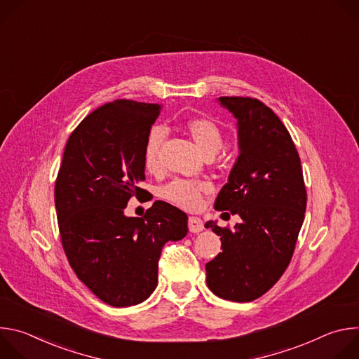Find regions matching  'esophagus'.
I'll return each mask as SVG.
<instances>
[{"label":"esophagus","mask_w":359,"mask_h":359,"mask_svg":"<svg viewBox=\"0 0 359 359\" xmlns=\"http://www.w3.org/2000/svg\"><path fill=\"white\" fill-rule=\"evenodd\" d=\"M187 224H189V230H190L191 233H200V231L204 229V224H203L201 219H198V217H194V216L189 217V222H187Z\"/></svg>","instance_id":"obj_1"}]
</instances>
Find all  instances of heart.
Instances as JSON below:
<instances>
[{"instance_id": "obj_1", "label": "heart", "mask_w": 359, "mask_h": 359, "mask_svg": "<svg viewBox=\"0 0 359 359\" xmlns=\"http://www.w3.org/2000/svg\"><path fill=\"white\" fill-rule=\"evenodd\" d=\"M186 132L191 136L204 156H215L223 146V132L220 126L209 118H190L184 122ZM165 139V130L159 126L151 128L143 142L142 161L149 173H155L161 168V147ZM209 190L208 184L198 180L176 179L163 187L162 196L175 206L194 212L201 206L203 194Z\"/></svg>"}]
</instances>
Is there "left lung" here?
Segmentation results:
<instances>
[{"mask_svg":"<svg viewBox=\"0 0 359 359\" xmlns=\"http://www.w3.org/2000/svg\"><path fill=\"white\" fill-rule=\"evenodd\" d=\"M219 100L237 119L240 155L215 209L241 222L234 229L206 223L223 248L206 264V281L217 297L248 302L266 294L288 267L306 191L298 151L280 118L255 97Z\"/></svg>","mask_w":359,"mask_h":359,"instance_id":"8db88e82","label":"left lung"}]
</instances>
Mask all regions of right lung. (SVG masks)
<instances>
[{
    "instance_id": "right-lung-1",
    "label": "right lung",
    "mask_w": 359,
    "mask_h": 359,
    "mask_svg": "<svg viewBox=\"0 0 359 359\" xmlns=\"http://www.w3.org/2000/svg\"><path fill=\"white\" fill-rule=\"evenodd\" d=\"M161 105L118 99L90 112L71 133L55 182L61 243L78 278L104 302L130 306L158 285L162 248L187 234V216L156 200L126 217L146 191L142 147Z\"/></svg>"
}]
</instances>
